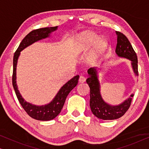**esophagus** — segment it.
I'll use <instances>...</instances> for the list:
<instances>
[{"label":"esophagus","instance_id":"34e87169","mask_svg":"<svg viewBox=\"0 0 149 149\" xmlns=\"http://www.w3.org/2000/svg\"><path fill=\"white\" fill-rule=\"evenodd\" d=\"M85 81H86V79H85V77L80 76V77H79V83H84Z\"/></svg>","mask_w":149,"mask_h":149}]
</instances>
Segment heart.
Segmentation results:
<instances>
[{
	"label": "heart",
	"mask_w": 149,
	"mask_h": 149,
	"mask_svg": "<svg viewBox=\"0 0 149 149\" xmlns=\"http://www.w3.org/2000/svg\"><path fill=\"white\" fill-rule=\"evenodd\" d=\"M98 38V36L95 34L93 32H85L80 36V41L82 45L84 48H88L89 47L92 46L93 44L96 42ZM105 42L102 38H99L97 42V49L93 55V58H97L98 57V55L100 52L101 49L103 47Z\"/></svg>",
	"instance_id": "obj_1"
}]
</instances>
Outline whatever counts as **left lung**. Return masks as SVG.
<instances>
[{"label": "left lung", "instance_id": "1", "mask_svg": "<svg viewBox=\"0 0 149 149\" xmlns=\"http://www.w3.org/2000/svg\"><path fill=\"white\" fill-rule=\"evenodd\" d=\"M117 43L115 54L119 58L128 59L131 61V65L134 74L138 76V58L131 43L127 38L121 32H116ZM98 70L95 67L90 68L87 70L89 78L86 82L90 88L89 105L91 112L98 119L103 120H113L122 117L131 105L134 93L118 105H111L104 100L100 92V83L98 79Z\"/></svg>", "mask_w": 149, "mask_h": 149}]
</instances>
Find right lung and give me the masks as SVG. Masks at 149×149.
<instances>
[{
    "instance_id": "obj_1",
    "label": "right lung",
    "mask_w": 149,
    "mask_h": 149,
    "mask_svg": "<svg viewBox=\"0 0 149 149\" xmlns=\"http://www.w3.org/2000/svg\"><path fill=\"white\" fill-rule=\"evenodd\" d=\"M58 26H55V27H47L32 30L29 34H28L22 40V41L20 42L13 56V72L12 82H13V86L15 94L17 95L20 104L25 110L28 115L33 119L39 120V121H50V120L56 118L60 113L67 95L78 84L79 76L77 75L65 83L49 103L41 106L34 105L26 102L20 94L19 91L18 90L17 81H16V79H17L16 70H17V61L19 57L20 52L22 50L30 46V45L33 44L34 42L50 37V34L53 32L58 30Z\"/></svg>"
}]
</instances>
